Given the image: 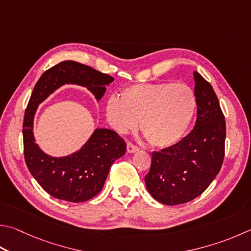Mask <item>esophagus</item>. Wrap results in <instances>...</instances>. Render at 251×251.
I'll return each mask as SVG.
<instances>
[{"label":"esophagus","instance_id":"obj_1","mask_svg":"<svg viewBox=\"0 0 251 251\" xmlns=\"http://www.w3.org/2000/svg\"><path fill=\"white\" fill-rule=\"evenodd\" d=\"M138 150H139V148L137 147V146H135L131 143H127V151H128L129 153L136 152V151H138Z\"/></svg>","mask_w":251,"mask_h":251}]
</instances>
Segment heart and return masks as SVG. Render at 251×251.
Here are the masks:
<instances>
[{"label":"heart","mask_w":251,"mask_h":251,"mask_svg":"<svg viewBox=\"0 0 251 251\" xmlns=\"http://www.w3.org/2000/svg\"><path fill=\"white\" fill-rule=\"evenodd\" d=\"M198 111L194 90L184 83L159 82L127 86L121 99L111 97L105 105V116L121 134L140 131L157 148H169L185 137Z\"/></svg>","instance_id":"b5f03b06"}]
</instances>
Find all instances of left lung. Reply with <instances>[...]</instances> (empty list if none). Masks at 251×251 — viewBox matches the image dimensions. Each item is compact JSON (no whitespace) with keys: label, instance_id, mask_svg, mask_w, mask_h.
Segmentation results:
<instances>
[{"label":"left lung","instance_id":"obj_1","mask_svg":"<svg viewBox=\"0 0 251 251\" xmlns=\"http://www.w3.org/2000/svg\"><path fill=\"white\" fill-rule=\"evenodd\" d=\"M198 117L192 131L180 143L153 151L145 176L148 192L156 201L177 205L201 195L220 172L225 153L226 124L212 85L193 72Z\"/></svg>","mask_w":251,"mask_h":251}]
</instances>
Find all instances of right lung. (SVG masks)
Listing matches in <instances>:
<instances>
[{
  "label": "right lung",
  "instance_id": "obj_1",
  "mask_svg": "<svg viewBox=\"0 0 251 251\" xmlns=\"http://www.w3.org/2000/svg\"><path fill=\"white\" fill-rule=\"evenodd\" d=\"M114 79L82 63L66 60L45 71L31 92L23 123L27 168L51 197L72 203L85 202L102 190L116 159L124 156L126 144L114 130L97 128L75 152L52 157L44 152L34 137V117L38 105L65 84L84 86L97 102Z\"/></svg>",
  "mask_w": 251,
  "mask_h": 251
}]
</instances>
